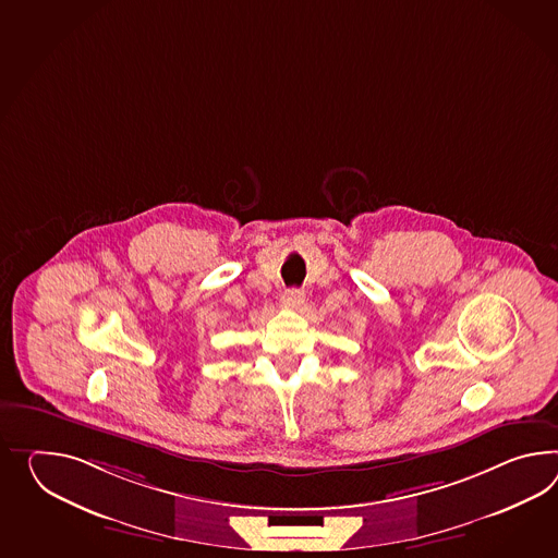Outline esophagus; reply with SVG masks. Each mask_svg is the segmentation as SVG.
Masks as SVG:
<instances>
[{
    "instance_id": "obj_1",
    "label": "esophagus",
    "mask_w": 558,
    "mask_h": 558,
    "mask_svg": "<svg viewBox=\"0 0 558 558\" xmlns=\"http://www.w3.org/2000/svg\"><path fill=\"white\" fill-rule=\"evenodd\" d=\"M286 306H290V308H299L300 304L304 302V292L299 290V288H290V290H286L284 296Z\"/></svg>"
}]
</instances>
